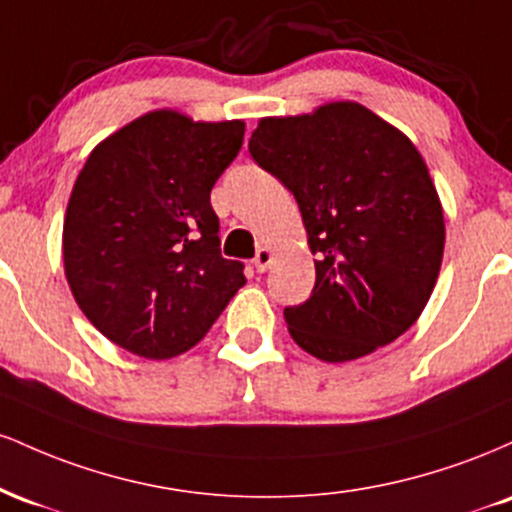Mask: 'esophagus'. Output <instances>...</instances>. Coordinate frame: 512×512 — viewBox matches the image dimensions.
Here are the masks:
<instances>
[{
  "instance_id": "1",
  "label": "esophagus",
  "mask_w": 512,
  "mask_h": 512,
  "mask_svg": "<svg viewBox=\"0 0 512 512\" xmlns=\"http://www.w3.org/2000/svg\"><path fill=\"white\" fill-rule=\"evenodd\" d=\"M272 260H274V252L269 248H260V250H257V255H255V260H252V264H255L257 272L262 274V272H267Z\"/></svg>"
}]
</instances>
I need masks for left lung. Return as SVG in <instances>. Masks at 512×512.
I'll use <instances>...</instances> for the list:
<instances>
[{
    "label": "left lung",
    "instance_id": "1",
    "mask_svg": "<svg viewBox=\"0 0 512 512\" xmlns=\"http://www.w3.org/2000/svg\"><path fill=\"white\" fill-rule=\"evenodd\" d=\"M250 154L301 209L315 289L286 308L293 342L344 363L395 342L419 320L440 274L443 204L424 156L366 105L262 117Z\"/></svg>",
    "mask_w": 512,
    "mask_h": 512
}]
</instances>
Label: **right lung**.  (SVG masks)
I'll use <instances>...</instances> for the list:
<instances>
[{
	"label": "right lung",
	"instance_id": "obj_1",
	"mask_svg": "<svg viewBox=\"0 0 512 512\" xmlns=\"http://www.w3.org/2000/svg\"><path fill=\"white\" fill-rule=\"evenodd\" d=\"M243 134V120L151 110L105 137L76 175L64 276L88 322L129 354H185L248 281L221 257L209 202Z\"/></svg>",
	"mask_w": 512,
	"mask_h": 512
}]
</instances>
